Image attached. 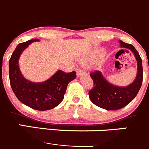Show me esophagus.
Returning <instances> with one entry per match:
<instances>
[{"label":"esophagus","mask_w":149,"mask_h":149,"mask_svg":"<svg viewBox=\"0 0 149 149\" xmlns=\"http://www.w3.org/2000/svg\"><path fill=\"white\" fill-rule=\"evenodd\" d=\"M85 73H86V71H85L84 70H83V69H79V70H77V72H76L77 76H81L82 74H85Z\"/></svg>","instance_id":"obj_1"}]
</instances>
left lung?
I'll use <instances>...</instances> for the list:
<instances>
[{
    "label": "left lung",
    "instance_id": "8db88e82",
    "mask_svg": "<svg viewBox=\"0 0 149 149\" xmlns=\"http://www.w3.org/2000/svg\"><path fill=\"white\" fill-rule=\"evenodd\" d=\"M121 47L130 49L138 62V73L135 81L126 87H119L108 83L99 70L89 73L93 81V88L89 91L91 101L100 108L118 110L124 108L136 97L143 82L142 59L135 47L120 41Z\"/></svg>",
    "mask_w": 149,
    "mask_h": 149
}]
</instances>
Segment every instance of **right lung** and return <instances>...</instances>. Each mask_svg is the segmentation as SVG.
Listing matches in <instances>:
<instances>
[{
  "label": "right lung",
  "mask_w": 149,
  "mask_h": 149,
  "mask_svg": "<svg viewBox=\"0 0 149 149\" xmlns=\"http://www.w3.org/2000/svg\"><path fill=\"white\" fill-rule=\"evenodd\" d=\"M34 41L30 40L19 44L9 60V80L11 89L20 102L38 111H47L57 106L63 101L69 82L76 79V72L65 73L60 70L49 80L33 83L24 79L19 68L22 52Z\"/></svg>",
  "instance_id": "1"
}]
</instances>
